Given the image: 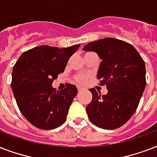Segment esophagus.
I'll return each instance as SVG.
<instances>
[{
    "instance_id": "34e87169",
    "label": "esophagus",
    "mask_w": 157,
    "mask_h": 157,
    "mask_svg": "<svg viewBox=\"0 0 157 157\" xmlns=\"http://www.w3.org/2000/svg\"><path fill=\"white\" fill-rule=\"evenodd\" d=\"M83 89H84V88H83L82 87H80V86L78 87V92H81V91H82Z\"/></svg>"
}]
</instances>
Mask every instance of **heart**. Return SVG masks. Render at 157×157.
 <instances>
[{"instance_id": "heart-1", "label": "heart", "mask_w": 157, "mask_h": 157, "mask_svg": "<svg viewBox=\"0 0 157 157\" xmlns=\"http://www.w3.org/2000/svg\"><path fill=\"white\" fill-rule=\"evenodd\" d=\"M88 80V75L87 74H80L75 76V81L80 84H83Z\"/></svg>"}]
</instances>
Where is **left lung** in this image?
<instances>
[{"instance_id":"1","label":"left lung","mask_w":157,"mask_h":157,"mask_svg":"<svg viewBox=\"0 0 157 157\" xmlns=\"http://www.w3.org/2000/svg\"><path fill=\"white\" fill-rule=\"evenodd\" d=\"M82 49L97 52L102 59L98 79L108 90L101 95L89 89L92 99L86 107L88 119L99 128H120L134 114L145 89V62L132 45L112 37L89 42Z\"/></svg>"}]
</instances>
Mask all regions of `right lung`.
I'll use <instances>...</instances> for the list:
<instances>
[{"mask_svg":"<svg viewBox=\"0 0 157 157\" xmlns=\"http://www.w3.org/2000/svg\"><path fill=\"white\" fill-rule=\"evenodd\" d=\"M79 47H34L24 52L14 65L11 87L14 98L22 115L36 128L53 129L66 120L77 87L66 83L58 92L52 84Z\"/></svg>","mask_w":157,"mask_h":157,"instance_id":"obj_1","label":"right lung"}]
</instances>
